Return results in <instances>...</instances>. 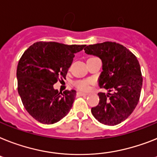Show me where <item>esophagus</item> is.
Masks as SVG:
<instances>
[{"instance_id":"obj_1","label":"esophagus","mask_w":157,"mask_h":157,"mask_svg":"<svg viewBox=\"0 0 157 157\" xmlns=\"http://www.w3.org/2000/svg\"><path fill=\"white\" fill-rule=\"evenodd\" d=\"M77 95L78 96H86V95H87V94H86V93H83V92H81V91H78V92H77Z\"/></svg>"}]
</instances>
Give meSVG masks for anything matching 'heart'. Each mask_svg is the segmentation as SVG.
<instances>
[{"label":"heart","mask_w":157,"mask_h":157,"mask_svg":"<svg viewBox=\"0 0 157 157\" xmlns=\"http://www.w3.org/2000/svg\"><path fill=\"white\" fill-rule=\"evenodd\" d=\"M89 83L90 82L88 80H80V81L76 82L75 86L80 90H86L89 88Z\"/></svg>","instance_id":"1"}]
</instances>
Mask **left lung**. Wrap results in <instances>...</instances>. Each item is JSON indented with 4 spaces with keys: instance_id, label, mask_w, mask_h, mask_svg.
<instances>
[{
    "instance_id": "1",
    "label": "left lung",
    "mask_w": 157,
    "mask_h": 157,
    "mask_svg": "<svg viewBox=\"0 0 157 157\" xmlns=\"http://www.w3.org/2000/svg\"><path fill=\"white\" fill-rule=\"evenodd\" d=\"M84 50L101 59L103 71L98 79L99 86L108 90L107 94H98L99 103L91 108V113L105 125L120 124L139 102L143 83L139 62L130 50L116 42L89 45Z\"/></svg>"
}]
</instances>
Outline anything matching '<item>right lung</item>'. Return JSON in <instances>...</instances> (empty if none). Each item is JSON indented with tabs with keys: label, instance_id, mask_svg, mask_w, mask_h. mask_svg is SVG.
<instances>
[{
	"label": "right lung",
	"instance_id": "add662e5",
	"mask_svg": "<svg viewBox=\"0 0 157 157\" xmlns=\"http://www.w3.org/2000/svg\"><path fill=\"white\" fill-rule=\"evenodd\" d=\"M86 45H64L39 41L24 52L17 68V90L25 108L41 124H52L67 116L76 90L63 94L54 88L59 77L65 78L75 54Z\"/></svg>",
	"mask_w": 157,
	"mask_h": 157
}]
</instances>
